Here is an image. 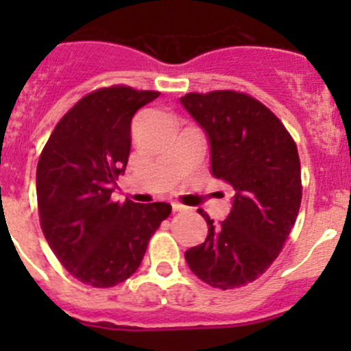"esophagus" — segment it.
<instances>
[{
  "label": "esophagus",
  "instance_id": "1",
  "mask_svg": "<svg viewBox=\"0 0 351 351\" xmlns=\"http://www.w3.org/2000/svg\"><path fill=\"white\" fill-rule=\"evenodd\" d=\"M171 207H173V212H182V210H185V205H182V204H178V202H173L171 204Z\"/></svg>",
  "mask_w": 351,
  "mask_h": 351
}]
</instances>
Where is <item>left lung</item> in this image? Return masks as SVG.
Masks as SVG:
<instances>
[{"label": "left lung", "mask_w": 351, "mask_h": 351, "mask_svg": "<svg viewBox=\"0 0 351 351\" xmlns=\"http://www.w3.org/2000/svg\"><path fill=\"white\" fill-rule=\"evenodd\" d=\"M180 104L210 144V171L234 189L228 219L185 251L190 270L215 289H238L268 270L299 214L302 185L297 146L263 104L238 91L189 93Z\"/></svg>", "instance_id": "1"}]
</instances>
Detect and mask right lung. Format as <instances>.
<instances>
[{"instance_id": "obj_1", "label": "right lung", "mask_w": 351, "mask_h": 351, "mask_svg": "<svg viewBox=\"0 0 351 351\" xmlns=\"http://www.w3.org/2000/svg\"><path fill=\"white\" fill-rule=\"evenodd\" d=\"M158 91L101 88L59 120L37 165L40 226L62 267L83 284L107 289L141 267L151 236L171 214L165 202H113L125 171L130 122Z\"/></svg>"}]
</instances>
